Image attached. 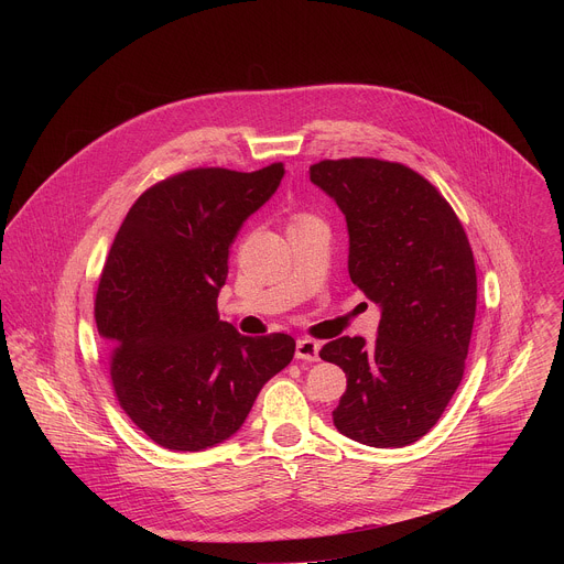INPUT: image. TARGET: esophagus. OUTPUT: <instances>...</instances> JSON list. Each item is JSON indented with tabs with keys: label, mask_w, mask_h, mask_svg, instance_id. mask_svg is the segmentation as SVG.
Instances as JSON below:
<instances>
[{
	"label": "esophagus",
	"mask_w": 564,
	"mask_h": 564,
	"mask_svg": "<svg viewBox=\"0 0 564 564\" xmlns=\"http://www.w3.org/2000/svg\"><path fill=\"white\" fill-rule=\"evenodd\" d=\"M318 350H321V344L310 339V337H301L296 341V359H303V361H318Z\"/></svg>",
	"instance_id": "34e87169"
}]
</instances>
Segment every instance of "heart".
<instances>
[{"instance_id": "obj_1", "label": "heart", "mask_w": 564, "mask_h": 564, "mask_svg": "<svg viewBox=\"0 0 564 564\" xmlns=\"http://www.w3.org/2000/svg\"><path fill=\"white\" fill-rule=\"evenodd\" d=\"M303 218H314V216H310V214H299L296 216V220H303Z\"/></svg>"}]
</instances>
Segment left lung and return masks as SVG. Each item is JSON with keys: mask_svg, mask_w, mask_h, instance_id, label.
<instances>
[{"mask_svg": "<svg viewBox=\"0 0 564 564\" xmlns=\"http://www.w3.org/2000/svg\"><path fill=\"white\" fill-rule=\"evenodd\" d=\"M310 181L344 212L350 281L381 307L372 346L339 337L318 350L348 377L335 426L359 444L409 446L437 424L464 375L477 301L466 231L448 200L401 163L321 160Z\"/></svg>", "mask_w": 564, "mask_h": 564, "instance_id": "obj_1", "label": "left lung"}]
</instances>
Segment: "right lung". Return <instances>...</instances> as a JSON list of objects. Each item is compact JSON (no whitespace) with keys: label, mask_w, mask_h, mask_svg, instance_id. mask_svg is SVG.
<instances>
[{"label":"right lung","mask_w":564,"mask_h":564,"mask_svg":"<svg viewBox=\"0 0 564 564\" xmlns=\"http://www.w3.org/2000/svg\"><path fill=\"white\" fill-rule=\"evenodd\" d=\"M283 174V163L174 174L138 196L113 238L96 294L111 386L129 420L170 451L231 437L294 357L290 335L246 337L216 307L240 225Z\"/></svg>","instance_id":"add662e5"}]
</instances>
